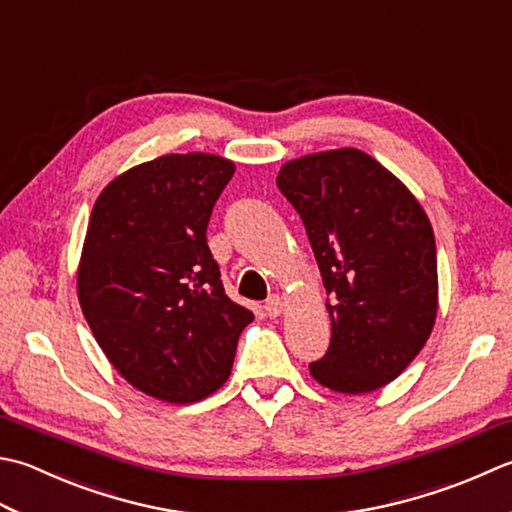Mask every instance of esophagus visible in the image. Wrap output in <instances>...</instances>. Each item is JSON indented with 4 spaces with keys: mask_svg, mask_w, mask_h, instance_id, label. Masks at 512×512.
Returning <instances> with one entry per match:
<instances>
[{
    "mask_svg": "<svg viewBox=\"0 0 512 512\" xmlns=\"http://www.w3.org/2000/svg\"><path fill=\"white\" fill-rule=\"evenodd\" d=\"M264 308H266V315L268 317H279V315L284 313V299L279 297V295H273V297L268 299Z\"/></svg>",
    "mask_w": 512,
    "mask_h": 512,
    "instance_id": "esophagus-1",
    "label": "esophagus"
}]
</instances>
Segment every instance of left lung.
I'll return each mask as SVG.
<instances>
[{
	"label": "left lung",
	"mask_w": 512,
	"mask_h": 512,
	"mask_svg": "<svg viewBox=\"0 0 512 512\" xmlns=\"http://www.w3.org/2000/svg\"><path fill=\"white\" fill-rule=\"evenodd\" d=\"M277 186L302 217L330 295V346L310 375L335 393H373L433 333L439 284L426 210L359 148L290 159Z\"/></svg>",
	"instance_id": "8db88e82"
}]
</instances>
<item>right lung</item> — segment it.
Masks as SVG:
<instances>
[{
  "mask_svg": "<svg viewBox=\"0 0 512 512\" xmlns=\"http://www.w3.org/2000/svg\"><path fill=\"white\" fill-rule=\"evenodd\" d=\"M233 173L219 155H162L117 175L90 213L79 306L117 373L168 404H193L224 386L253 322L224 293L206 244Z\"/></svg>",
  "mask_w": 512,
  "mask_h": 512,
  "instance_id": "right-lung-1",
  "label": "right lung"
}]
</instances>
